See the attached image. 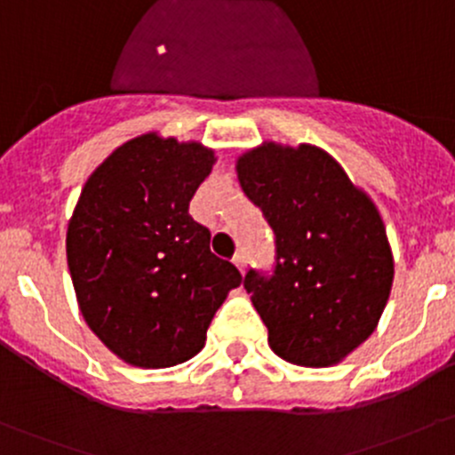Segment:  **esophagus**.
Returning <instances> with one entry per match:
<instances>
[{
  "instance_id": "1",
  "label": "esophagus",
  "mask_w": 455,
  "mask_h": 455,
  "mask_svg": "<svg viewBox=\"0 0 455 455\" xmlns=\"http://www.w3.org/2000/svg\"><path fill=\"white\" fill-rule=\"evenodd\" d=\"M233 264L237 266V268H240V273H244V266H246V253H235V257H233Z\"/></svg>"
}]
</instances>
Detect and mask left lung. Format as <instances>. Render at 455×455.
Returning a JSON list of instances; mask_svg holds the SVG:
<instances>
[{"instance_id": "1", "label": "left lung", "mask_w": 455, "mask_h": 455, "mask_svg": "<svg viewBox=\"0 0 455 455\" xmlns=\"http://www.w3.org/2000/svg\"><path fill=\"white\" fill-rule=\"evenodd\" d=\"M237 178L275 233L270 270L244 275L270 347L306 368L337 363L374 332L392 291L379 211L313 145L268 142L237 160Z\"/></svg>"}]
</instances>
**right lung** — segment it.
Segmentation results:
<instances>
[{"label": "right lung", "mask_w": 455, "mask_h": 455, "mask_svg": "<svg viewBox=\"0 0 455 455\" xmlns=\"http://www.w3.org/2000/svg\"><path fill=\"white\" fill-rule=\"evenodd\" d=\"M213 151L145 134L90 178L68 227V268L92 332L139 368H172L204 347L227 292L242 283L189 215Z\"/></svg>", "instance_id": "add662e5"}]
</instances>
